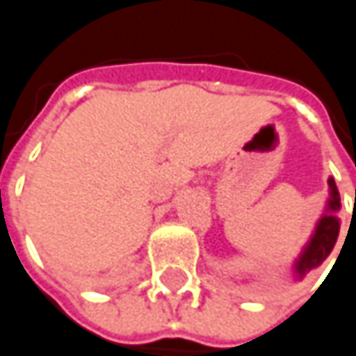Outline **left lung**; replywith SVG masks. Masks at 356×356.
<instances>
[{
  "mask_svg": "<svg viewBox=\"0 0 356 356\" xmlns=\"http://www.w3.org/2000/svg\"><path fill=\"white\" fill-rule=\"evenodd\" d=\"M327 185H330V200H327V208H325L327 212L320 218L312 241L307 243V248L303 249V253L295 261L297 278H303L307 272H312L320 266L321 261L332 253L336 239H338V233H340V218L336 216V212L340 210V193H338L334 179H327Z\"/></svg>",
  "mask_w": 356,
  "mask_h": 356,
  "instance_id": "8db88e82",
  "label": "left lung"
}]
</instances>
